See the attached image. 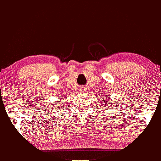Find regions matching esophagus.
Here are the masks:
<instances>
[{"label":"esophagus","instance_id":"obj_1","mask_svg":"<svg viewBox=\"0 0 161 161\" xmlns=\"http://www.w3.org/2000/svg\"><path fill=\"white\" fill-rule=\"evenodd\" d=\"M85 89H86V88H84V87H82V88H81L80 90H81V91H82V92H84V91L85 90Z\"/></svg>","mask_w":161,"mask_h":161}]
</instances>
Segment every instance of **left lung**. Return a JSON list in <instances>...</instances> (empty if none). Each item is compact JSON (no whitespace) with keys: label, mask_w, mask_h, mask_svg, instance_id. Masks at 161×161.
Here are the masks:
<instances>
[{"label":"left lung","mask_w":161,"mask_h":161,"mask_svg":"<svg viewBox=\"0 0 161 161\" xmlns=\"http://www.w3.org/2000/svg\"><path fill=\"white\" fill-rule=\"evenodd\" d=\"M109 98H110V97H107V98H108V99H109ZM103 102H104V101H103ZM107 104H108V103H107Z\"/></svg>","instance_id":"obj_1"}]
</instances>
